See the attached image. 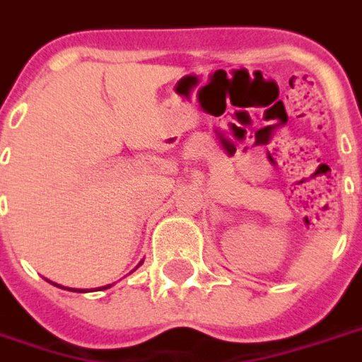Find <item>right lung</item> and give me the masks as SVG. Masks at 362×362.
Returning a JSON list of instances; mask_svg holds the SVG:
<instances>
[{"instance_id":"right-lung-1","label":"right lung","mask_w":362,"mask_h":362,"mask_svg":"<svg viewBox=\"0 0 362 362\" xmlns=\"http://www.w3.org/2000/svg\"><path fill=\"white\" fill-rule=\"evenodd\" d=\"M139 264H143V260H141V262H139ZM50 282V280H49ZM52 284H54V286H58V288H64V286H60V284H57V282H52ZM111 284H107V286H103V288H110ZM64 290H70V292H88V290H80V288H64Z\"/></svg>"}]
</instances>
